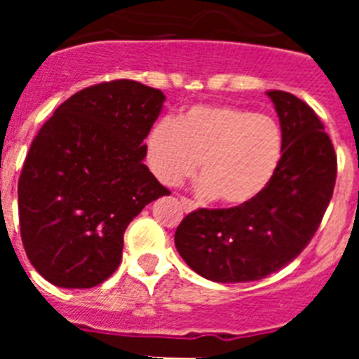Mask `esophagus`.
Returning <instances> with one entry per match:
<instances>
[{
  "mask_svg": "<svg viewBox=\"0 0 359 359\" xmlns=\"http://www.w3.org/2000/svg\"><path fill=\"white\" fill-rule=\"evenodd\" d=\"M182 207L185 212H192V210H196V203L190 201V199H187V198H182Z\"/></svg>",
  "mask_w": 359,
  "mask_h": 359,
  "instance_id": "esophagus-1",
  "label": "esophagus"
}]
</instances>
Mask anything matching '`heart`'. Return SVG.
<instances>
[{"label":"heart","mask_w":359,"mask_h":359,"mask_svg":"<svg viewBox=\"0 0 359 359\" xmlns=\"http://www.w3.org/2000/svg\"><path fill=\"white\" fill-rule=\"evenodd\" d=\"M282 156L278 123L236 106H194L174 123L160 122L145 140V158L160 183L176 187L196 172L199 190L228 207L253 201Z\"/></svg>","instance_id":"1"}]
</instances>
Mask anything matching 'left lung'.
I'll list each match as a JSON object with an SVG mask.
<instances>
[{
	"instance_id": "left-lung-1",
	"label": "left lung",
	"mask_w": 359,
	"mask_h": 359,
	"mask_svg": "<svg viewBox=\"0 0 359 359\" xmlns=\"http://www.w3.org/2000/svg\"><path fill=\"white\" fill-rule=\"evenodd\" d=\"M280 120L282 156L253 201L199 208L183 219L174 243L196 273L214 282H252L300 255L332 198L336 154L316 113L286 91L271 90Z\"/></svg>"
}]
</instances>
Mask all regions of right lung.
I'll list each match as a JSON object with an SVG mask.
<instances>
[{
    "instance_id": "1",
    "label": "right lung",
    "mask_w": 359,
    "mask_h": 359,
    "mask_svg": "<svg viewBox=\"0 0 359 359\" xmlns=\"http://www.w3.org/2000/svg\"><path fill=\"white\" fill-rule=\"evenodd\" d=\"M163 100L128 79L90 86L32 142L18 185L19 228L32 266L53 286L102 284L122 261L128 224L170 194L144 163Z\"/></svg>"
}]
</instances>
